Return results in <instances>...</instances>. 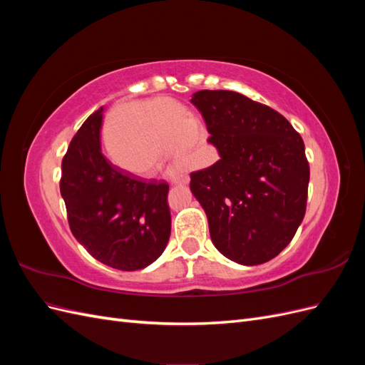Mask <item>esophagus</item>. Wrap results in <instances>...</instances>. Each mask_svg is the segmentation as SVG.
Segmentation results:
<instances>
[{
  "instance_id": "1",
  "label": "esophagus",
  "mask_w": 365,
  "mask_h": 365,
  "mask_svg": "<svg viewBox=\"0 0 365 365\" xmlns=\"http://www.w3.org/2000/svg\"><path fill=\"white\" fill-rule=\"evenodd\" d=\"M189 181H190V178H189V175H187V173H178V175L172 176L173 184H189Z\"/></svg>"
}]
</instances>
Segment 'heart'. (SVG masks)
I'll use <instances>...</instances> for the list:
<instances>
[{"instance_id": "heart-1", "label": "heart", "mask_w": 365, "mask_h": 365, "mask_svg": "<svg viewBox=\"0 0 365 365\" xmlns=\"http://www.w3.org/2000/svg\"><path fill=\"white\" fill-rule=\"evenodd\" d=\"M185 111L168 98H153L132 108L129 115H115L108 129V149L113 161L123 170L148 176L172 149L176 168L200 153L196 132L189 129Z\"/></svg>"}]
</instances>
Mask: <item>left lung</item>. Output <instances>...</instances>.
Wrapping results in <instances>:
<instances>
[{
    "label": "left lung",
    "instance_id": "1",
    "mask_svg": "<svg viewBox=\"0 0 365 365\" xmlns=\"http://www.w3.org/2000/svg\"><path fill=\"white\" fill-rule=\"evenodd\" d=\"M190 102L220 157L190 173L213 245L247 267L274 259L306 213L309 163L300 134L272 108L235 91L202 90Z\"/></svg>",
    "mask_w": 365,
    "mask_h": 365
}]
</instances>
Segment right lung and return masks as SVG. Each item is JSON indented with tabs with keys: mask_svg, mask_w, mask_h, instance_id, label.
<instances>
[{
	"mask_svg": "<svg viewBox=\"0 0 365 365\" xmlns=\"http://www.w3.org/2000/svg\"><path fill=\"white\" fill-rule=\"evenodd\" d=\"M103 108L88 117L62 160L61 195L73 236L94 259L120 271L155 262L170 237L169 184L141 180L101 149Z\"/></svg>",
	"mask_w": 365,
	"mask_h": 365,
	"instance_id": "1",
	"label": "right lung"
}]
</instances>
